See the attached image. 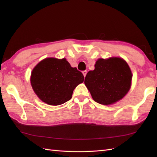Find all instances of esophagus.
I'll list each match as a JSON object with an SVG mask.
<instances>
[{"label": "esophagus", "instance_id": "obj_1", "mask_svg": "<svg viewBox=\"0 0 157 157\" xmlns=\"http://www.w3.org/2000/svg\"><path fill=\"white\" fill-rule=\"evenodd\" d=\"M86 73H87V71H82V74H83V75H84V77H86Z\"/></svg>", "mask_w": 157, "mask_h": 157}]
</instances>
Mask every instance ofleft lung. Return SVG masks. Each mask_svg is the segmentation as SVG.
I'll use <instances>...</instances> for the list:
<instances>
[{
  "instance_id": "left-lung-1",
  "label": "left lung",
  "mask_w": 157,
  "mask_h": 157,
  "mask_svg": "<svg viewBox=\"0 0 157 157\" xmlns=\"http://www.w3.org/2000/svg\"><path fill=\"white\" fill-rule=\"evenodd\" d=\"M132 78L131 70L124 59H99L95 69L87 73L84 84L95 101L107 105L125 96L130 88Z\"/></svg>"
}]
</instances>
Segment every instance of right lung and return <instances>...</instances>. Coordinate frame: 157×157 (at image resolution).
Returning <instances> with one entry per match:
<instances>
[{
  "label": "right lung",
  "instance_id": "right-lung-1",
  "mask_svg": "<svg viewBox=\"0 0 157 157\" xmlns=\"http://www.w3.org/2000/svg\"><path fill=\"white\" fill-rule=\"evenodd\" d=\"M84 78L83 74L65 58H46L33 69L31 83L42 101L59 105L70 100L74 89Z\"/></svg>",
  "mask_w": 157,
  "mask_h": 157
}]
</instances>
